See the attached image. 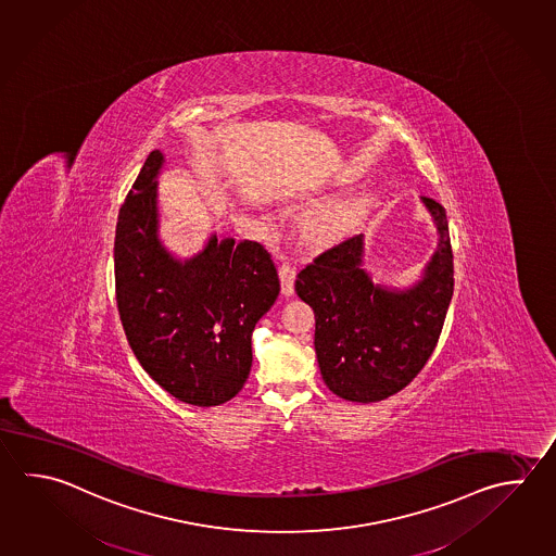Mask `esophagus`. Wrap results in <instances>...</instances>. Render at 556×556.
<instances>
[{"mask_svg": "<svg viewBox=\"0 0 556 556\" xmlns=\"http://www.w3.org/2000/svg\"><path fill=\"white\" fill-rule=\"evenodd\" d=\"M279 279H281V293L285 296H291L294 294V279H296V271H294L291 263L283 262L279 267Z\"/></svg>", "mask_w": 556, "mask_h": 556, "instance_id": "1", "label": "esophagus"}]
</instances>
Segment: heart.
I'll list each match as a JSON object with an SVG mask.
<instances>
[{"mask_svg": "<svg viewBox=\"0 0 556 556\" xmlns=\"http://www.w3.org/2000/svg\"><path fill=\"white\" fill-rule=\"evenodd\" d=\"M364 212L359 199L332 200L311 210L303 218L304 238L316 245H328L342 240L354 228Z\"/></svg>", "mask_w": 556, "mask_h": 556, "instance_id": "obj_1", "label": "heart"}]
</instances>
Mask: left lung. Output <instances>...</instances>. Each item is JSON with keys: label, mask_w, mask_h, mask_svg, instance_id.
I'll use <instances>...</instances> for the list:
<instances>
[{"label": "left lung", "mask_w": 556, "mask_h": 556, "mask_svg": "<svg viewBox=\"0 0 556 556\" xmlns=\"http://www.w3.org/2000/svg\"><path fill=\"white\" fill-rule=\"evenodd\" d=\"M439 243L409 287L374 283L364 233L342 241L299 273L294 291L315 311V350L338 397L376 403L407 388L439 342L454 291L451 233L437 200L420 197Z\"/></svg>", "instance_id": "8db88e82"}]
</instances>
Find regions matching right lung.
<instances>
[{"instance_id": "right-lung-1", "label": "right lung", "mask_w": 556, "mask_h": 556, "mask_svg": "<svg viewBox=\"0 0 556 556\" xmlns=\"http://www.w3.org/2000/svg\"><path fill=\"white\" fill-rule=\"evenodd\" d=\"M149 153L119 208L114 243L117 311L141 367L173 397L197 407L240 393L252 369V334L279 296L271 255L257 241L218 240L180 260L159 236L157 177Z\"/></svg>"}]
</instances>
